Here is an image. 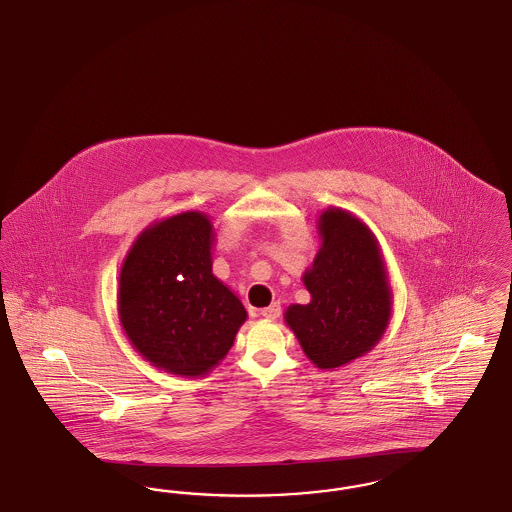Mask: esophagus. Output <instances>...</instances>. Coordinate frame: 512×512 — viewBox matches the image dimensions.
<instances>
[{
  "label": "esophagus",
  "mask_w": 512,
  "mask_h": 512,
  "mask_svg": "<svg viewBox=\"0 0 512 512\" xmlns=\"http://www.w3.org/2000/svg\"><path fill=\"white\" fill-rule=\"evenodd\" d=\"M280 311H282L280 303H272V305H268L265 309H261L259 315L268 318V320H276V318L280 317Z\"/></svg>",
  "instance_id": "1"
}]
</instances>
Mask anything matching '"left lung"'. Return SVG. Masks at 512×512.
Here are the masks:
<instances>
[{
  "label": "left lung",
  "mask_w": 512,
  "mask_h": 512,
  "mask_svg": "<svg viewBox=\"0 0 512 512\" xmlns=\"http://www.w3.org/2000/svg\"><path fill=\"white\" fill-rule=\"evenodd\" d=\"M320 249L303 272L307 305H290L284 320L307 359L322 370L366 355L390 326L388 267L374 232L353 213L328 207L317 220Z\"/></svg>",
  "instance_id": "obj_1"
}]
</instances>
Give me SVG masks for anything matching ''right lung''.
Returning <instances> with one entry per match:
<instances>
[{"label": "right lung", "instance_id": "obj_1", "mask_svg": "<svg viewBox=\"0 0 512 512\" xmlns=\"http://www.w3.org/2000/svg\"><path fill=\"white\" fill-rule=\"evenodd\" d=\"M209 215L155 220L128 249L119 276V320L132 347L165 372L209 374L247 320L240 297L213 274Z\"/></svg>", "mask_w": 512, "mask_h": 512}]
</instances>
